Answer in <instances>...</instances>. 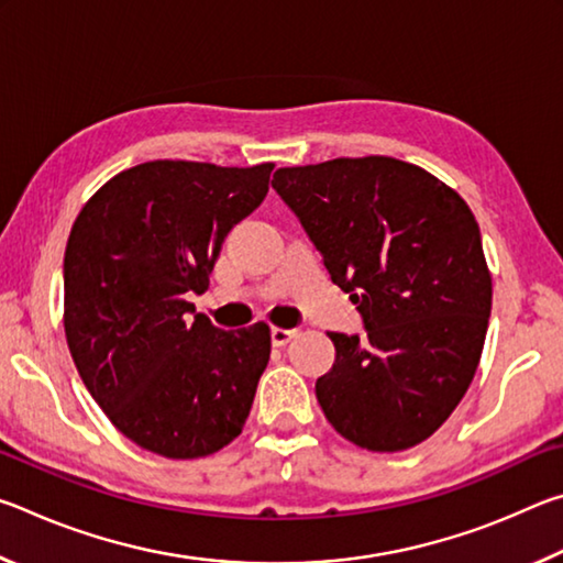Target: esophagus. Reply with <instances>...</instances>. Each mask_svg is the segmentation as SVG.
<instances>
[{"label":"esophagus","instance_id":"obj_1","mask_svg":"<svg viewBox=\"0 0 563 563\" xmlns=\"http://www.w3.org/2000/svg\"><path fill=\"white\" fill-rule=\"evenodd\" d=\"M271 338H273V345H288V342L295 338V330H288V328H273L271 330Z\"/></svg>","mask_w":563,"mask_h":563}]
</instances>
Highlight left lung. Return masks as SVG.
Here are the masks:
<instances>
[{
    "mask_svg": "<svg viewBox=\"0 0 563 563\" xmlns=\"http://www.w3.org/2000/svg\"><path fill=\"white\" fill-rule=\"evenodd\" d=\"M367 335L328 332L335 365L316 383L328 422L369 452H402L446 422L487 338L492 273L476 218L430 170L389 156L278 168Z\"/></svg>",
    "mask_w": 563,
    "mask_h": 563,
    "instance_id": "left-lung-1",
    "label": "left lung"
}]
</instances>
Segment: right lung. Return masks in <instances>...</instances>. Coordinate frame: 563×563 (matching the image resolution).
Returning <instances> with one entry per match:
<instances>
[{"instance_id": "1", "label": "right lung", "mask_w": 563, "mask_h": 563, "mask_svg": "<svg viewBox=\"0 0 563 563\" xmlns=\"http://www.w3.org/2000/svg\"><path fill=\"white\" fill-rule=\"evenodd\" d=\"M275 164L146 161L76 216L64 253V332L117 430L168 460L216 454L243 432L271 360V328L218 330L206 292L231 228L268 194Z\"/></svg>"}]
</instances>
